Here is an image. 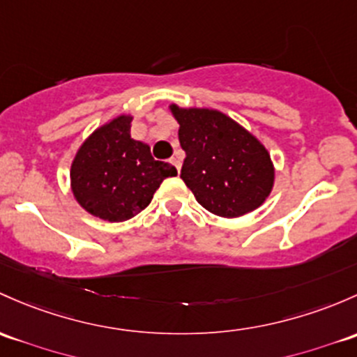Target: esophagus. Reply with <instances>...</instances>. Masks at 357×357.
<instances>
[{"label":"esophagus","instance_id":"obj_1","mask_svg":"<svg viewBox=\"0 0 357 357\" xmlns=\"http://www.w3.org/2000/svg\"><path fill=\"white\" fill-rule=\"evenodd\" d=\"M171 162L172 164H174V167L176 169H178V171H179V169H181V159H179V157H171Z\"/></svg>","mask_w":357,"mask_h":357}]
</instances>
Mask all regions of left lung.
Returning <instances> with one entry per match:
<instances>
[{"instance_id": "obj_1", "label": "left lung", "mask_w": 357, "mask_h": 357, "mask_svg": "<svg viewBox=\"0 0 357 357\" xmlns=\"http://www.w3.org/2000/svg\"><path fill=\"white\" fill-rule=\"evenodd\" d=\"M179 144L186 152L181 179L208 212L226 219L260 207L272 191L268 150L224 112L172 104Z\"/></svg>"}]
</instances>
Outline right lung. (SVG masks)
<instances>
[{
	"label": "right lung",
	"instance_id": "1",
	"mask_svg": "<svg viewBox=\"0 0 357 357\" xmlns=\"http://www.w3.org/2000/svg\"><path fill=\"white\" fill-rule=\"evenodd\" d=\"M131 116H118L82 144L71 162V191L89 213L123 222L140 213L174 166L155 160L150 147L130 135Z\"/></svg>",
	"mask_w": 357,
	"mask_h": 357
}]
</instances>
